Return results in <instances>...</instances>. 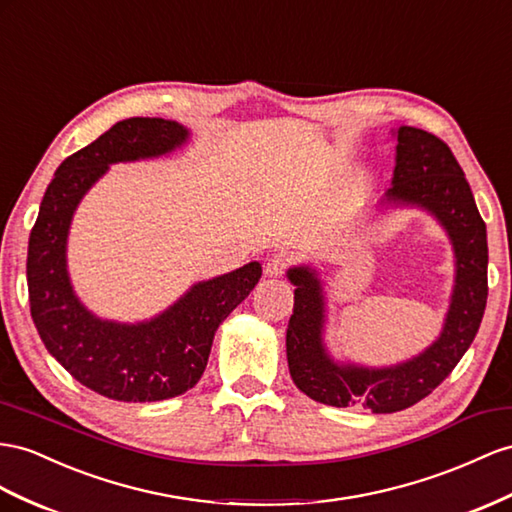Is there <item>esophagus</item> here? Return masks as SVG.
<instances>
[{
    "label": "esophagus",
    "mask_w": 512,
    "mask_h": 512,
    "mask_svg": "<svg viewBox=\"0 0 512 512\" xmlns=\"http://www.w3.org/2000/svg\"><path fill=\"white\" fill-rule=\"evenodd\" d=\"M290 264H292V257H290V255L277 253V255H272V257L266 261L264 272L268 274V277H281V274H283L287 268H290Z\"/></svg>",
    "instance_id": "obj_1"
}]
</instances>
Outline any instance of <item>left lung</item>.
I'll return each instance as SVG.
<instances>
[{"label":"left lung","mask_w":512,"mask_h":512,"mask_svg":"<svg viewBox=\"0 0 512 512\" xmlns=\"http://www.w3.org/2000/svg\"><path fill=\"white\" fill-rule=\"evenodd\" d=\"M391 183L385 203L424 207L450 235L456 279L448 316L437 342L409 361L391 368L337 365L322 342L324 294L316 270H287V279L296 285L285 335L287 365L296 387L322 404H361L372 413L409 409L450 376L474 342L487 307V225L448 144L424 129L402 125Z\"/></svg>","instance_id":"1"}]
</instances>
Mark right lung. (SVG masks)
<instances>
[{
  "label": "right lung",
  "mask_w": 512,
  "mask_h": 512,
  "mask_svg": "<svg viewBox=\"0 0 512 512\" xmlns=\"http://www.w3.org/2000/svg\"><path fill=\"white\" fill-rule=\"evenodd\" d=\"M188 129L164 119H125L64 160L43 196L30 233V311L49 355L75 381L121 402L181 396L205 372L214 333L261 277L251 261L190 287L173 307L138 324L93 316L77 300L67 272V238L75 207L110 164L175 151Z\"/></svg>",
  "instance_id": "add662e5"
}]
</instances>
